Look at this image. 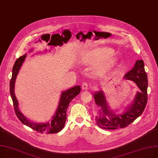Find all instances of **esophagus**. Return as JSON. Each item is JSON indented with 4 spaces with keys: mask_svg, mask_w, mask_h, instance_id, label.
Instances as JSON below:
<instances>
[{
    "mask_svg": "<svg viewBox=\"0 0 158 158\" xmlns=\"http://www.w3.org/2000/svg\"><path fill=\"white\" fill-rule=\"evenodd\" d=\"M89 88V84L87 82H84L83 84H82V89L83 90H86L88 89Z\"/></svg>",
    "mask_w": 158,
    "mask_h": 158,
    "instance_id": "esophagus-1",
    "label": "esophagus"
}]
</instances>
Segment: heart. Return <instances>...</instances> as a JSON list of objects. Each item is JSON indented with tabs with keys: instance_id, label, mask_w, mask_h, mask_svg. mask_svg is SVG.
<instances>
[{
	"instance_id": "1",
	"label": "heart",
	"mask_w": 158,
	"mask_h": 158,
	"mask_svg": "<svg viewBox=\"0 0 158 158\" xmlns=\"http://www.w3.org/2000/svg\"><path fill=\"white\" fill-rule=\"evenodd\" d=\"M114 50L107 47H100L93 50L87 58L89 62H99L97 68L102 72H106L111 67L115 62V58L112 55Z\"/></svg>"
}]
</instances>
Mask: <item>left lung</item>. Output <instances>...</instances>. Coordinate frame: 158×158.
<instances>
[{"mask_svg": "<svg viewBox=\"0 0 158 158\" xmlns=\"http://www.w3.org/2000/svg\"><path fill=\"white\" fill-rule=\"evenodd\" d=\"M124 78L135 82L141 91L137 92L133 103L122 114H114L109 109L102 91L93 95L96 104L100 108V115L96 116V123L102 129L116 130L127 126L143 113L147 106L148 79L143 60H137L135 66L124 75Z\"/></svg>", "mask_w": 158, "mask_h": 158, "instance_id": "1", "label": "left lung"}]
</instances>
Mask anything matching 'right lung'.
Wrapping results in <instances>:
<instances>
[{
  "label": "right lung",
  "instance_id": "add662e5",
  "mask_svg": "<svg viewBox=\"0 0 158 158\" xmlns=\"http://www.w3.org/2000/svg\"><path fill=\"white\" fill-rule=\"evenodd\" d=\"M26 56L27 55H24L16 60L12 69V76H11L10 83V94L13 101L15 114L17 117L19 118L23 124L28 126L38 132L42 133H56L59 132L65 125L66 120V110L69 104L75 96H77L81 92V86H75L62 92L57 110L51 122H45V123H34V122H31L19 110L18 107V102H17L14 92L16 77L19 73L23 62L25 60Z\"/></svg>",
  "mask_w": 158,
  "mask_h": 158
}]
</instances>
